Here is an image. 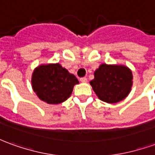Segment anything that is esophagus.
<instances>
[{"mask_svg": "<svg viewBox=\"0 0 155 155\" xmlns=\"http://www.w3.org/2000/svg\"><path fill=\"white\" fill-rule=\"evenodd\" d=\"M80 81H81L82 83H85V82H87V78H85V77L81 78V79H80Z\"/></svg>", "mask_w": 155, "mask_h": 155, "instance_id": "34e87169", "label": "esophagus"}]
</instances>
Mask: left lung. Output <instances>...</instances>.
Returning <instances> with one entry per match:
<instances>
[{
  "instance_id": "left-lung-1",
  "label": "left lung",
  "mask_w": 155,
  "mask_h": 155,
  "mask_svg": "<svg viewBox=\"0 0 155 155\" xmlns=\"http://www.w3.org/2000/svg\"><path fill=\"white\" fill-rule=\"evenodd\" d=\"M90 82L100 100L107 103H117L125 99L131 91L133 74L124 65L101 64Z\"/></svg>"
}]
</instances>
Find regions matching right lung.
I'll return each mask as SVG.
<instances>
[{
    "label": "right lung",
    "instance_id": "obj_1",
    "mask_svg": "<svg viewBox=\"0 0 155 155\" xmlns=\"http://www.w3.org/2000/svg\"><path fill=\"white\" fill-rule=\"evenodd\" d=\"M79 84L74 74L59 64H42L32 74V86L40 100L48 104H59L66 101Z\"/></svg>",
    "mask_w": 155,
    "mask_h": 155
}]
</instances>
